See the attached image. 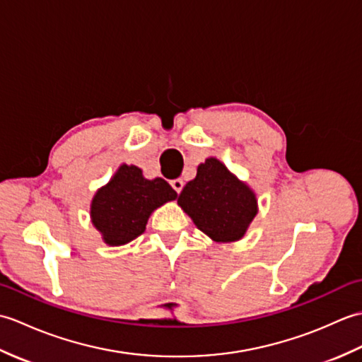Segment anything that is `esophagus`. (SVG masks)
Returning a JSON list of instances; mask_svg holds the SVG:
<instances>
[{"mask_svg": "<svg viewBox=\"0 0 362 362\" xmlns=\"http://www.w3.org/2000/svg\"><path fill=\"white\" fill-rule=\"evenodd\" d=\"M183 185H185V183H183L182 179H174V180H171V187L174 188V191H175L177 194H180V191H182V188H183Z\"/></svg>", "mask_w": 362, "mask_h": 362, "instance_id": "esophagus-1", "label": "esophagus"}]
</instances>
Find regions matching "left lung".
<instances>
[{
  "instance_id": "1",
  "label": "left lung",
  "mask_w": 362,
  "mask_h": 362,
  "mask_svg": "<svg viewBox=\"0 0 362 362\" xmlns=\"http://www.w3.org/2000/svg\"><path fill=\"white\" fill-rule=\"evenodd\" d=\"M177 204L216 243L240 241L258 213L255 193L214 157L197 166Z\"/></svg>"
}]
</instances>
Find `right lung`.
Masks as SVG:
<instances>
[{"label": "right lung", "instance_id": "1", "mask_svg": "<svg viewBox=\"0 0 362 362\" xmlns=\"http://www.w3.org/2000/svg\"><path fill=\"white\" fill-rule=\"evenodd\" d=\"M177 193L161 177L148 180L134 165H121L91 201L93 226L109 245H124L140 236L151 213L174 201Z\"/></svg>", "mask_w": 362, "mask_h": 362}]
</instances>
